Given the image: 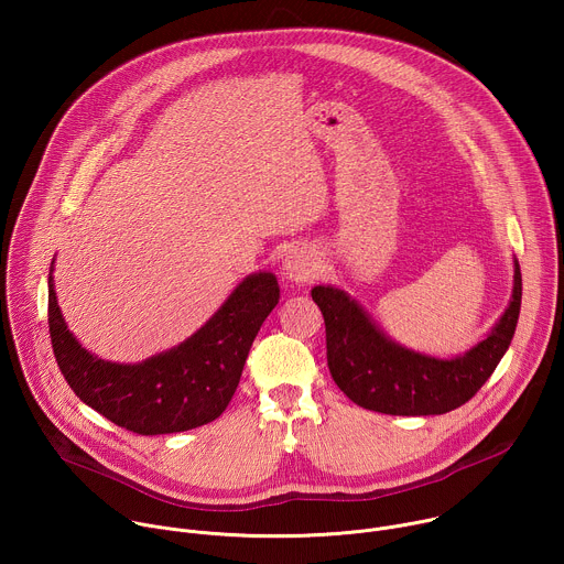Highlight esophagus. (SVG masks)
Wrapping results in <instances>:
<instances>
[{
	"label": "esophagus",
	"mask_w": 564,
	"mask_h": 564,
	"mask_svg": "<svg viewBox=\"0 0 564 564\" xmlns=\"http://www.w3.org/2000/svg\"><path fill=\"white\" fill-rule=\"evenodd\" d=\"M283 276L292 283H307L318 276V259L310 248H294L283 261Z\"/></svg>",
	"instance_id": "1"
}]
</instances>
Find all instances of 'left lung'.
<instances>
[{
	"mask_svg": "<svg viewBox=\"0 0 564 564\" xmlns=\"http://www.w3.org/2000/svg\"><path fill=\"white\" fill-rule=\"evenodd\" d=\"M312 299L324 314L330 375L348 399L383 415H444L466 404L509 350L520 316L522 274L513 261L509 307L487 339L453 359L399 346L339 288L316 285Z\"/></svg>",
	"mask_w": 564,
	"mask_h": 564,
	"instance_id": "left-lung-1",
	"label": "left lung"
}]
</instances>
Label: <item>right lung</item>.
<instances>
[{"instance_id": "1", "label": "right lung", "mask_w": 564, "mask_h": 564, "mask_svg": "<svg viewBox=\"0 0 564 564\" xmlns=\"http://www.w3.org/2000/svg\"><path fill=\"white\" fill-rule=\"evenodd\" d=\"M276 303V276L254 272L176 348L140 364H113L79 346L66 328L53 288V263L48 270V333L64 379L87 406L138 435L183 433L220 417Z\"/></svg>"}]
</instances>
